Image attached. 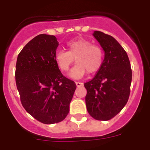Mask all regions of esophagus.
<instances>
[{"mask_svg":"<svg viewBox=\"0 0 150 150\" xmlns=\"http://www.w3.org/2000/svg\"><path fill=\"white\" fill-rule=\"evenodd\" d=\"M75 84H76L77 87H81V86H82L83 83H81V82H75Z\"/></svg>","mask_w":150,"mask_h":150,"instance_id":"esophagus-1","label":"esophagus"}]
</instances>
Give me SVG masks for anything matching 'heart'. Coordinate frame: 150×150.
Returning a JSON list of instances; mask_svg holds the SVG:
<instances>
[{"instance_id":"1","label":"heart","mask_w":150,"mask_h":150,"mask_svg":"<svg viewBox=\"0 0 150 150\" xmlns=\"http://www.w3.org/2000/svg\"><path fill=\"white\" fill-rule=\"evenodd\" d=\"M67 51H59L55 54V62L60 70L69 69L74 58L76 64L71 69L69 76L74 79L82 78L88 71L93 73L99 69L103 62L102 48L83 38L72 40L67 43Z\"/></svg>"}]
</instances>
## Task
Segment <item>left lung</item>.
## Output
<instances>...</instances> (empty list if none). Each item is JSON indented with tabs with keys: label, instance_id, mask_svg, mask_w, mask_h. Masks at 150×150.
Segmentation results:
<instances>
[{
	"label": "left lung",
	"instance_id": "left-lung-1",
	"mask_svg": "<svg viewBox=\"0 0 150 150\" xmlns=\"http://www.w3.org/2000/svg\"><path fill=\"white\" fill-rule=\"evenodd\" d=\"M93 36L104 51L102 66L91 81L85 83L88 112L98 120H109L125 107L130 95L132 71L128 55L113 37L100 31Z\"/></svg>",
	"mask_w": 150,
	"mask_h": 150
}]
</instances>
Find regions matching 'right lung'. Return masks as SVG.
<instances>
[{"mask_svg": "<svg viewBox=\"0 0 150 150\" xmlns=\"http://www.w3.org/2000/svg\"><path fill=\"white\" fill-rule=\"evenodd\" d=\"M58 46L54 35H38L25 45L16 60L15 78L22 106L45 124L65 118L76 88L75 82L65 78L56 63Z\"/></svg>", "mask_w": 150, "mask_h": 150, "instance_id": "obj_1", "label": "right lung"}]
</instances>
